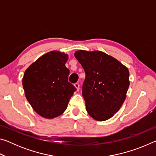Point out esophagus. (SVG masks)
I'll return each mask as SVG.
<instances>
[{
	"mask_svg": "<svg viewBox=\"0 0 156 156\" xmlns=\"http://www.w3.org/2000/svg\"><path fill=\"white\" fill-rule=\"evenodd\" d=\"M74 86H75V87L76 88V90L79 91V89H80V86H79V84L78 83H75Z\"/></svg>",
	"mask_w": 156,
	"mask_h": 156,
	"instance_id": "obj_1",
	"label": "esophagus"
}]
</instances>
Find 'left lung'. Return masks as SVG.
<instances>
[{
	"label": "left lung",
	"instance_id": "8db88e82",
	"mask_svg": "<svg viewBox=\"0 0 156 156\" xmlns=\"http://www.w3.org/2000/svg\"><path fill=\"white\" fill-rule=\"evenodd\" d=\"M85 72L82 94L88 114L98 121L109 119L122 107L130 81L127 67L100 51L74 54Z\"/></svg>",
	"mask_w": 156,
	"mask_h": 156
}]
</instances>
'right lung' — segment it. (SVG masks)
Wrapping results in <instances>:
<instances>
[{
  "label": "right lung",
  "instance_id": "add662e5",
  "mask_svg": "<svg viewBox=\"0 0 156 156\" xmlns=\"http://www.w3.org/2000/svg\"><path fill=\"white\" fill-rule=\"evenodd\" d=\"M68 54L59 51L46 53L25 70L23 87L25 97L39 115L52 119L64 113L76 89L68 82L65 67Z\"/></svg>",
  "mask_w": 156,
  "mask_h": 156
}]
</instances>
